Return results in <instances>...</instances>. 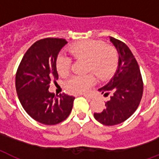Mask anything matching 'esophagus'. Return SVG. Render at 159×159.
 <instances>
[{"label": "esophagus", "instance_id": "obj_1", "mask_svg": "<svg viewBox=\"0 0 159 159\" xmlns=\"http://www.w3.org/2000/svg\"><path fill=\"white\" fill-rule=\"evenodd\" d=\"M83 97H86V98H87V99H91V97H90L89 95L83 94Z\"/></svg>", "mask_w": 159, "mask_h": 159}]
</instances>
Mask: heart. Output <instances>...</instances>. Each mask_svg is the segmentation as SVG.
<instances>
[{
	"label": "heart",
	"mask_w": 159,
	"mask_h": 159,
	"mask_svg": "<svg viewBox=\"0 0 159 159\" xmlns=\"http://www.w3.org/2000/svg\"><path fill=\"white\" fill-rule=\"evenodd\" d=\"M76 59L87 60V72H94L100 78H106L114 72L117 63L115 48L106 46L102 41L86 40L72 44L68 49ZM71 58L65 54H59L56 59V69L60 76L69 73ZM96 82L93 74L73 76L65 82V88L72 93L87 92Z\"/></svg>",
	"instance_id": "heart-1"
}]
</instances>
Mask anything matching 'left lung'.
Masks as SVG:
<instances>
[{"label": "left lung", "instance_id": "8db88e82", "mask_svg": "<svg viewBox=\"0 0 159 159\" xmlns=\"http://www.w3.org/2000/svg\"><path fill=\"white\" fill-rule=\"evenodd\" d=\"M110 41L119 53L118 67L111 81L98 89L104 96L111 93L106 109L94 113L97 121L105 125H116L125 121L137 110L143 96V80L135 57L125 43L113 37Z\"/></svg>", "mask_w": 159, "mask_h": 159}]
</instances>
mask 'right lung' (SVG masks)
Segmentation results:
<instances>
[{
    "instance_id": "obj_1",
    "label": "right lung",
    "mask_w": 159,
    "mask_h": 159,
    "mask_svg": "<svg viewBox=\"0 0 159 159\" xmlns=\"http://www.w3.org/2000/svg\"><path fill=\"white\" fill-rule=\"evenodd\" d=\"M67 42L64 39L46 38L36 41L25 53L16 76L19 100L29 116L41 124L52 125L68 117L75 97H55L49 83L57 80L56 59Z\"/></svg>"
}]
</instances>
